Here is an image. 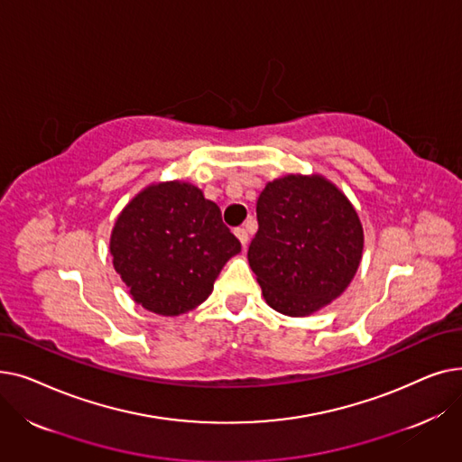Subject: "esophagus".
<instances>
[{"mask_svg":"<svg viewBox=\"0 0 462 462\" xmlns=\"http://www.w3.org/2000/svg\"><path fill=\"white\" fill-rule=\"evenodd\" d=\"M234 234H236V237L239 239V244L244 245V247H247V239H249L247 230H245V228H236V230H234Z\"/></svg>","mask_w":462,"mask_h":462,"instance_id":"obj_1","label":"esophagus"}]
</instances>
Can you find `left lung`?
Returning <instances> with one entry per match:
<instances>
[{
    "label": "left lung",
    "mask_w": 462,
    "mask_h": 462,
    "mask_svg": "<svg viewBox=\"0 0 462 462\" xmlns=\"http://www.w3.org/2000/svg\"><path fill=\"white\" fill-rule=\"evenodd\" d=\"M249 265L272 309L309 317L341 296L363 256V226L346 194L322 174L268 181L256 202Z\"/></svg>",
    "instance_id": "1"
}]
</instances>
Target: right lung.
Returning <instances> with one entry per match:
<instances>
[{
  "label": "right lung",
  "mask_w": 462,
  "mask_h": 462,
  "mask_svg": "<svg viewBox=\"0 0 462 462\" xmlns=\"http://www.w3.org/2000/svg\"><path fill=\"white\" fill-rule=\"evenodd\" d=\"M241 251L221 209L187 181L142 189L110 234L112 263L136 305L180 317L208 300L223 265Z\"/></svg>",
  "instance_id": "obj_1"
}]
</instances>
